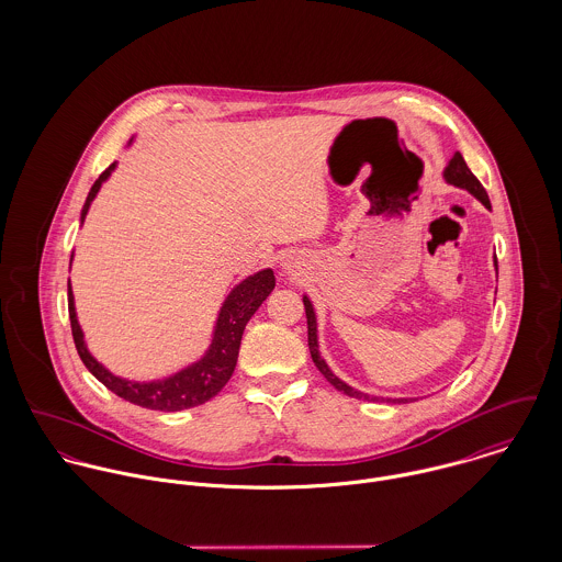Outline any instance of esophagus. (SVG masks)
<instances>
[{"label":"esophagus","instance_id":"1","mask_svg":"<svg viewBox=\"0 0 562 562\" xmlns=\"http://www.w3.org/2000/svg\"><path fill=\"white\" fill-rule=\"evenodd\" d=\"M283 268H285V272L296 274V270H299V259H296V257H285V259H283Z\"/></svg>","mask_w":562,"mask_h":562}]
</instances>
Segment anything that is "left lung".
<instances>
[{
    "label": "left lung",
    "instance_id": "left-lung-1",
    "mask_svg": "<svg viewBox=\"0 0 562 562\" xmlns=\"http://www.w3.org/2000/svg\"><path fill=\"white\" fill-rule=\"evenodd\" d=\"M443 177H446V181L448 183H452V186H457V188H465L468 192H472L479 201H481L484 207H488L491 210V203H488V194H486V190L482 188L481 181L476 179V175L468 168V164L463 160V156L457 151L454 156H452V160L448 161V166H446V170H443ZM495 266H497V259H495ZM303 303H305V314H307V337H310V350H312V359H314V363H316V368L321 370L322 376L337 390V392H344L346 396H350V398H363V401H379V398H370L368 394H361V392H357V390H352L350 385H346L344 381H339L330 370H328V366H326V361L322 359L321 352H318V333H316V314H314V307H312V303H310V299L305 296L303 299ZM387 402H406V398H396V401H392V398H387Z\"/></svg>",
    "mask_w": 562,
    "mask_h": 562
}]
</instances>
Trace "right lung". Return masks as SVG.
<instances>
[{"label":"right lung","instance_id":"right-lung-1","mask_svg":"<svg viewBox=\"0 0 562 562\" xmlns=\"http://www.w3.org/2000/svg\"><path fill=\"white\" fill-rule=\"evenodd\" d=\"M112 170H114V164H110L99 175V179L92 183V188L86 196L83 210H81V223H83L86 212H88L92 199L97 196L101 183L110 177ZM272 290H274V272L270 268L244 279L240 285H236L234 292L227 296V301H225V305L218 314L214 339H212V346L205 352V357L201 361L192 363L190 368L168 376V379L151 381V383H134V381L119 379L112 372H108L88 352V348L83 344V333H81L78 316H76L74 292H71V281H69L71 333H74L78 355H80L83 366L88 368V372L97 381H101L110 392H114L119 398L134 402V404L145 406V408H154V411H181V408L199 406V404L214 398L227 385V381L232 379V374L236 370L244 326H246V322L250 321V316L259 310V305L266 301V296Z\"/></svg>","mask_w":562,"mask_h":562}]
</instances>
